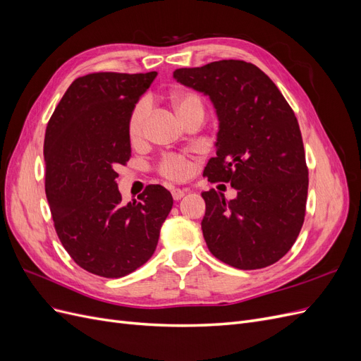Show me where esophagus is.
I'll return each mask as SVG.
<instances>
[{"label":"esophagus","mask_w":361,"mask_h":361,"mask_svg":"<svg viewBox=\"0 0 361 361\" xmlns=\"http://www.w3.org/2000/svg\"><path fill=\"white\" fill-rule=\"evenodd\" d=\"M171 195H173L174 200H180L183 195H185V191L180 190V188H173L171 190Z\"/></svg>","instance_id":"esophagus-1"}]
</instances>
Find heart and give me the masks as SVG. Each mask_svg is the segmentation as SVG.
I'll list each match as a JSON object with an SVG mask.
<instances>
[{"label":"heart","mask_w":361,"mask_h":361,"mask_svg":"<svg viewBox=\"0 0 361 361\" xmlns=\"http://www.w3.org/2000/svg\"><path fill=\"white\" fill-rule=\"evenodd\" d=\"M169 104L173 111L188 123L192 118L203 120L206 116V104L203 97L192 90H176L169 97ZM147 125V104L145 101L138 102L128 117V137L133 145H140L146 137ZM190 161L180 154H169L158 164V173L170 180H183L190 173Z\"/></svg>","instance_id":"b5f03b06"}]
</instances>
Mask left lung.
<instances>
[{
  "instance_id": "obj_1",
  "label": "left lung",
  "mask_w": 361,
  "mask_h": 361,
  "mask_svg": "<svg viewBox=\"0 0 361 361\" xmlns=\"http://www.w3.org/2000/svg\"><path fill=\"white\" fill-rule=\"evenodd\" d=\"M211 97L220 130L207 180L231 183L236 199L202 192L207 248L238 269L276 264L297 241L305 216L309 169L298 120L285 96L253 63L220 60L173 72Z\"/></svg>"
}]
</instances>
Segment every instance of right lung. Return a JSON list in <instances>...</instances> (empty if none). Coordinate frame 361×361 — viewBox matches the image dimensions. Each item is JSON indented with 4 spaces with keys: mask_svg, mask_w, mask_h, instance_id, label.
Listing matches in <instances>:
<instances>
[{
    "mask_svg": "<svg viewBox=\"0 0 361 361\" xmlns=\"http://www.w3.org/2000/svg\"><path fill=\"white\" fill-rule=\"evenodd\" d=\"M157 72H96L76 78L45 133V192L54 227L76 265L118 279L154 255L173 206L161 185L122 203L117 166L130 158L128 117Z\"/></svg>",
    "mask_w": 361,
    "mask_h": 361,
    "instance_id": "add662e5",
    "label": "right lung"
}]
</instances>
